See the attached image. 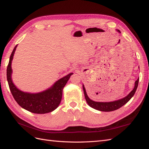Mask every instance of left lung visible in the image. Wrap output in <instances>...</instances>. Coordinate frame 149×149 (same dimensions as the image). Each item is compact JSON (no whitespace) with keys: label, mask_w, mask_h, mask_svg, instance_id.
<instances>
[{"label":"left lung","mask_w":149,"mask_h":149,"mask_svg":"<svg viewBox=\"0 0 149 149\" xmlns=\"http://www.w3.org/2000/svg\"><path fill=\"white\" fill-rule=\"evenodd\" d=\"M117 31L120 33V31L119 30H117ZM138 82H139V79H138L135 81L134 89L132 90L127 96L122 98L121 99L113 101V102H95V101L91 100L88 96L86 90H85V88L83 84V88L85 99H86V100L88 105L92 107V108L100 111L109 112V111H113L119 109L120 107H121L123 105H125V104L127 103L132 97H133L138 88Z\"/></svg>","instance_id":"1"}]
</instances>
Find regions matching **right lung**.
<instances>
[{
    "instance_id": "add662e5",
    "label": "right lung",
    "mask_w": 149,
    "mask_h": 149,
    "mask_svg": "<svg viewBox=\"0 0 149 149\" xmlns=\"http://www.w3.org/2000/svg\"><path fill=\"white\" fill-rule=\"evenodd\" d=\"M17 45L15 47L9 58L7 68V80L11 92L20 106L29 111L36 114H45L55 110L62 99L63 89L73 73L57 81L52 86L42 92L32 93L20 90L13 83L11 63Z\"/></svg>"
}]
</instances>
